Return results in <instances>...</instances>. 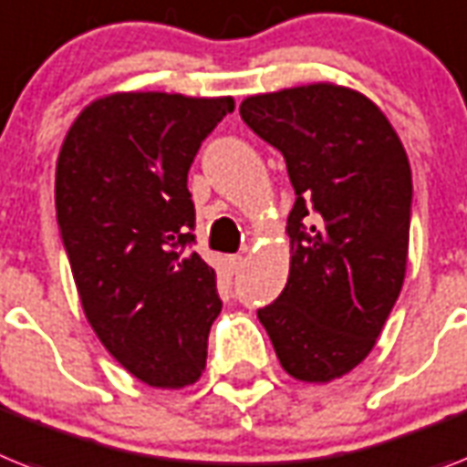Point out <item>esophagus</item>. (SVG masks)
<instances>
[{
	"mask_svg": "<svg viewBox=\"0 0 467 467\" xmlns=\"http://www.w3.org/2000/svg\"><path fill=\"white\" fill-rule=\"evenodd\" d=\"M229 265H231V269H234V272H238V269L243 267V255H231Z\"/></svg>",
	"mask_w": 467,
	"mask_h": 467,
	"instance_id": "1",
	"label": "esophagus"
}]
</instances>
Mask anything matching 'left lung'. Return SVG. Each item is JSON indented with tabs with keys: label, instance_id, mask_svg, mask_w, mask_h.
<instances>
[{
	"label": "left lung",
	"instance_id": "left-lung-1",
	"mask_svg": "<svg viewBox=\"0 0 467 467\" xmlns=\"http://www.w3.org/2000/svg\"><path fill=\"white\" fill-rule=\"evenodd\" d=\"M248 129L286 160L291 272L257 310L281 368L331 381L360 365L403 286L413 179L375 102L315 83L243 99Z\"/></svg>",
	"mask_w": 467,
	"mask_h": 467
}]
</instances>
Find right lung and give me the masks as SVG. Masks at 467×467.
<instances>
[{
  "instance_id": "add662e5",
  "label": "right lung",
  "mask_w": 467,
  "mask_h": 467,
  "mask_svg": "<svg viewBox=\"0 0 467 467\" xmlns=\"http://www.w3.org/2000/svg\"><path fill=\"white\" fill-rule=\"evenodd\" d=\"M231 98L117 92L73 121L57 161V222L86 317L150 387L202 375L217 275L192 253L188 169Z\"/></svg>"
}]
</instances>
